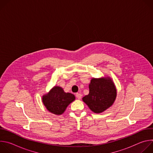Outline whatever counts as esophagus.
I'll use <instances>...</instances> for the list:
<instances>
[{"label":"esophagus","mask_w":153,"mask_h":153,"mask_svg":"<svg viewBox=\"0 0 153 153\" xmlns=\"http://www.w3.org/2000/svg\"><path fill=\"white\" fill-rule=\"evenodd\" d=\"M76 96L78 99H80L82 98V94L80 93H76Z\"/></svg>","instance_id":"34e87169"}]
</instances>
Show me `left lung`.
<instances>
[{
  "mask_svg": "<svg viewBox=\"0 0 153 153\" xmlns=\"http://www.w3.org/2000/svg\"><path fill=\"white\" fill-rule=\"evenodd\" d=\"M89 89V94L82 99L94 113L104 111L113 105L116 99V89L110 78L92 79Z\"/></svg>",
  "mask_w": 153,
  "mask_h": 153,
  "instance_id": "left-lung-1",
  "label": "left lung"
}]
</instances>
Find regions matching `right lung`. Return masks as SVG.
Wrapping results in <instances>:
<instances>
[{"label": "right lung", "instance_id": "1", "mask_svg": "<svg viewBox=\"0 0 153 153\" xmlns=\"http://www.w3.org/2000/svg\"><path fill=\"white\" fill-rule=\"evenodd\" d=\"M74 100L75 96L73 94L65 93L60 86H54L49 93L42 97V102L47 110L56 115L62 114Z\"/></svg>", "mask_w": 153, "mask_h": 153}]
</instances>
